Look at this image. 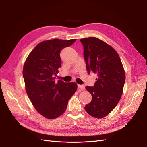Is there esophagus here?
<instances>
[{
    "label": "esophagus",
    "instance_id": "34e87169",
    "mask_svg": "<svg viewBox=\"0 0 147 147\" xmlns=\"http://www.w3.org/2000/svg\"><path fill=\"white\" fill-rule=\"evenodd\" d=\"M78 88H80L82 91L85 90V85H78Z\"/></svg>",
    "mask_w": 147,
    "mask_h": 147
}]
</instances>
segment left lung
<instances>
[{"label":"left lung","instance_id":"8db88e82","mask_svg":"<svg viewBox=\"0 0 147 147\" xmlns=\"http://www.w3.org/2000/svg\"><path fill=\"white\" fill-rule=\"evenodd\" d=\"M88 73L98 78L93 86H86L92 96L85 107L86 112L95 118H102L113 110L119 102L125 83V72L116 51L95 37L80 40Z\"/></svg>","mask_w":147,"mask_h":147}]
</instances>
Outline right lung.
Here are the masks:
<instances>
[{
	"instance_id": "right-lung-1",
	"label": "right lung",
	"mask_w": 147,
	"mask_h": 147,
	"mask_svg": "<svg viewBox=\"0 0 147 147\" xmlns=\"http://www.w3.org/2000/svg\"><path fill=\"white\" fill-rule=\"evenodd\" d=\"M76 40L54 39L40 43L24 64L23 75L27 95L36 110L46 118L55 119L63 114L77 90L74 82H55L61 67V51Z\"/></svg>"
}]
</instances>
